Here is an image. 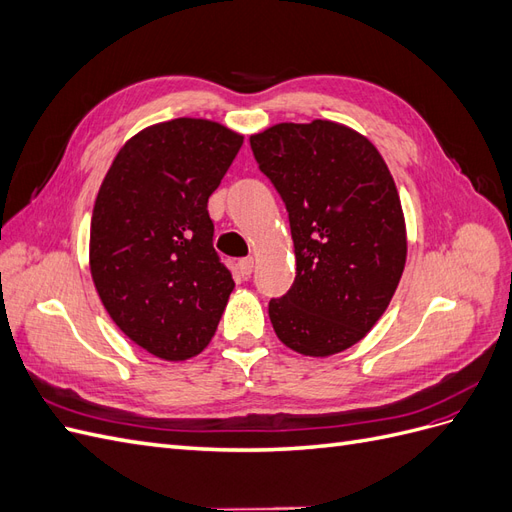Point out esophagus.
I'll list each match as a JSON object with an SVG mask.
<instances>
[{
    "label": "esophagus",
    "mask_w": 512,
    "mask_h": 512,
    "mask_svg": "<svg viewBox=\"0 0 512 512\" xmlns=\"http://www.w3.org/2000/svg\"><path fill=\"white\" fill-rule=\"evenodd\" d=\"M237 269H239V273H241V277H250L252 275V271H254V258L252 256H247V258H241L239 260V265H237Z\"/></svg>",
    "instance_id": "34e87169"
}]
</instances>
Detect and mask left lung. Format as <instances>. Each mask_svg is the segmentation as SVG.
I'll return each mask as SVG.
<instances>
[{
	"mask_svg": "<svg viewBox=\"0 0 512 512\" xmlns=\"http://www.w3.org/2000/svg\"><path fill=\"white\" fill-rule=\"evenodd\" d=\"M280 192L297 277L269 301L277 337L305 356L337 354L389 307L406 265V222L378 149L342 123H277L250 138Z\"/></svg>",
	"mask_w": 512,
	"mask_h": 512,
	"instance_id": "1",
	"label": "left lung"
}]
</instances>
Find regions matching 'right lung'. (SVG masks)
Listing matches in <instances>:
<instances>
[{"instance_id": "add662e5", "label": "right lung", "mask_w": 512, "mask_h": 512, "mask_svg": "<svg viewBox=\"0 0 512 512\" xmlns=\"http://www.w3.org/2000/svg\"><path fill=\"white\" fill-rule=\"evenodd\" d=\"M241 145L215 121L156 123L119 149L100 185L91 277L117 327L164 361L207 348L235 288L207 203Z\"/></svg>"}]
</instances>
